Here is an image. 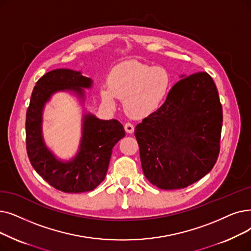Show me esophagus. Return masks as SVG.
<instances>
[{
	"instance_id": "34e87169",
	"label": "esophagus",
	"mask_w": 251,
	"mask_h": 251,
	"mask_svg": "<svg viewBox=\"0 0 251 251\" xmlns=\"http://www.w3.org/2000/svg\"><path fill=\"white\" fill-rule=\"evenodd\" d=\"M124 128H125V131L127 133H133V131H134V126L131 123H126L124 125Z\"/></svg>"
}]
</instances>
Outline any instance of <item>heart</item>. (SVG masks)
<instances>
[{
	"mask_svg": "<svg viewBox=\"0 0 251 251\" xmlns=\"http://www.w3.org/2000/svg\"><path fill=\"white\" fill-rule=\"evenodd\" d=\"M171 87L172 75L164 67L126 60L112 69L107 86L101 87L100 96L111 107L116 105V97L124 100V108L129 116L144 118L159 110Z\"/></svg>",
	"mask_w": 251,
	"mask_h": 251,
	"instance_id": "heart-1",
	"label": "heart"
}]
</instances>
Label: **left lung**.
<instances>
[{"instance_id":"obj_1","label":"left lung","mask_w":251,"mask_h":251,"mask_svg":"<svg viewBox=\"0 0 251 251\" xmlns=\"http://www.w3.org/2000/svg\"><path fill=\"white\" fill-rule=\"evenodd\" d=\"M180 78L165 102L134 131L145 176L162 190L198 181L220 152L223 107L212 78L207 73Z\"/></svg>"}]
</instances>
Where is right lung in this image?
I'll list each match as a JSON object with an SVG mask.
<instances>
[{
  "label": "right lung",
  "mask_w": 251,
  "mask_h": 251,
  "mask_svg": "<svg viewBox=\"0 0 251 251\" xmlns=\"http://www.w3.org/2000/svg\"><path fill=\"white\" fill-rule=\"evenodd\" d=\"M93 85L81 72L58 69L43 75L32 90L26 112V151L31 166L53 188L65 193L94 190L104 179L114 146L125 136L117 120H100L84 112L79 150L71 160L58 159L43 136V111L57 92H70L85 101V90Z\"/></svg>",
  "instance_id": "1"
}]
</instances>
